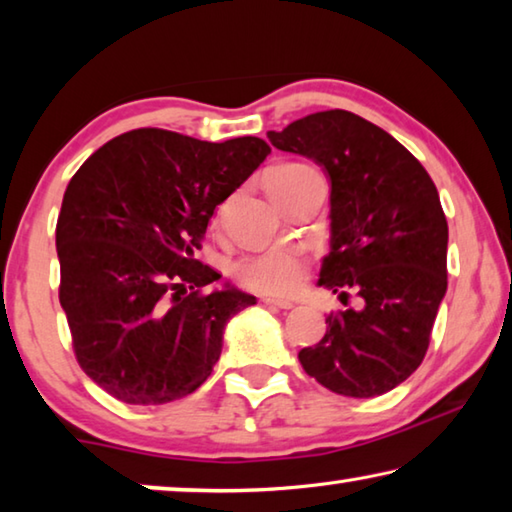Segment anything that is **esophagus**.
I'll return each mask as SVG.
<instances>
[{"label":"esophagus","mask_w":512,"mask_h":512,"mask_svg":"<svg viewBox=\"0 0 512 512\" xmlns=\"http://www.w3.org/2000/svg\"><path fill=\"white\" fill-rule=\"evenodd\" d=\"M264 305L273 307V309H291L293 302L291 300H277V298H264Z\"/></svg>","instance_id":"esophagus-1"}]
</instances>
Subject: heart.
I'll use <instances>...</instances> for the list:
<instances>
[{
    "label": "heart",
    "mask_w": 512,
    "mask_h": 512,
    "mask_svg": "<svg viewBox=\"0 0 512 512\" xmlns=\"http://www.w3.org/2000/svg\"><path fill=\"white\" fill-rule=\"evenodd\" d=\"M296 164H282L271 171H280ZM235 280L250 291L264 296H291L307 277V259L296 246L280 244L266 248L262 253L244 255L232 264Z\"/></svg>",
    "instance_id": "b5f03b06"
}]
</instances>
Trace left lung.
I'll use <instances>...</instances> for the list:
<instances>
[{
    "label": "left lung",
    "instance_id": "8db88e82",
    "mask_svg": "<svg viewBox=\"0 0 512 512\" xmlns=\"http://www.w3.org/2000/svg\"><path fill=\"white\" fill-rule=\"evenodd\" d=\"M329 178V255L320 287L361 309L325 318L327 332L298 359L309 377L345 397H375L409 379L424 359L447 291V219L422 164L348 110L314 112L268 131Z\"/></svg>",
    "mask_w": 512,
    "mask_h": 512
}]
</instances>
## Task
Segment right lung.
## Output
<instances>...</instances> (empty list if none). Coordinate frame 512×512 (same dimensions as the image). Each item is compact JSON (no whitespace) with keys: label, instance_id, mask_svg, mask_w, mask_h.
Returning <instances> with one entry per match:
<instances>
[{"label":"right lung","instance_id":"add662e5","mask_svg":"<svg viewBox=\"0 0 512 512\" xmlns=\"http://www.w3.org/2000/svg\"><path fill=\"white\" fill-rule=\"evenodd\" d=\"M271 153L259 137L203 142L137 128L69 180L56 223L60 307L76 361L126 404L194 393L221 357L228 320L257 298L194 253L221 205Z\"/></svg>","mask_w":512,"mask_h":512}]
</instances>
